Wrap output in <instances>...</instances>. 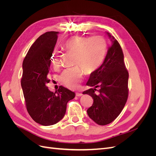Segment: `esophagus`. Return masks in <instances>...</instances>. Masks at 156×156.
<instances>
[{
  "label": "esophagus",
  "mask_w": 156,
  "mask_h": 156,
  "mask_svg": "<svg viewBox=\"0 0 156 156\" xmlns=\"http://www.w3.org/2000/svg\"><path fill=\"white\" fill-rule=\"evenodd\" d=\"M83 96V93H81V92H76V96L80 97V96Z\"/></svg>",
  "instance_id": "34e87169"
}]
</instances>
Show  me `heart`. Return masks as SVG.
<instances>
[{
  "mask_svg": "<svg viewBox=\"0 0 156 156\" xmlns=\"http://www.w3.org/2000/svg\"><path fill=\"white\" fill-rule=\"evenodd\" d=\"M63 48L75 55L73 64L76 66L65 69L60 77L61 84L71 89L79 87L84 71L87 74H90L101 66L107 53L106 41L100 36L90 37L75 36L66 41ZM51 62L54 68H58L60 65L58 55L54 53Z\"/></svg>",
  "mask_w": 156,
  "mask_h": 156,
  "instance_id": "b5f03b06",
  "label": "heart"
}]
</instances>
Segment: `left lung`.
I'll return each instance as SVG.
<instances>
[{"label": "left lung", "instance_id": "obj_1", "mask_svg": "<svg viewBox=\"0 0 156 156\" xmlns=\"http://www.w3.org/2000/svg\"><path fill=\"white\" fill-rule=\"evenodd\" d=\"M112 41L103 63L90 74L87 85L92 87L83 94L94 99L88 108V116L100 126L111 123L120 114L128 98L129 73L124 62V54L120 44L107 32ZM96 87H100L97 90ZM97 90L98 93L95 92Z\"/></svg>", "mask_w": 156, "mask_h": 156}]
</instances>
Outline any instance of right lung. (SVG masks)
Masks as SVG:
<instances>
[{"instance_id":"add662e5","label":"right lung","mask_w":156,"mask_h":156,"mask_svg":"<svg viewBox=\"0 0 156 156\" xmlns=\"http://www.w3.org/2000/svg\"><path fill=\"white\" fill-rule=\"evenodd\" d=\"M58 32H47L41 35L30 48L23 62L21 81L28 112L36 123L51 126L63 119L68 102L75 94L60 86L58 90L51 92L49 72L51 57L58 38Z\"/></svg>"}]
</instances>
